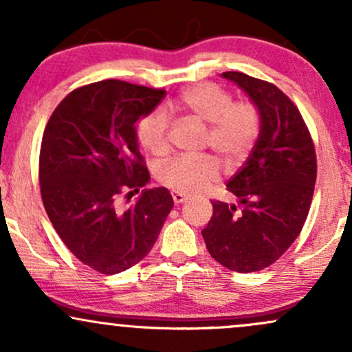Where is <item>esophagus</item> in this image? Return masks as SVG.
I'll list each match as a JSON object with an SVG mask.
<instances>
[{"mask_svg":"<svg viewBox=\"0 0 352 352\" xmlns=\"http://www.w3.org/2000/svg\"><path fill=\"white\" fill-rule=\"evenodd\" d=\"M172 199H173V204L179 205V204H184L185 200L188 199L187 195H184V193H179V192H172Z\"/></svg>","mask_w":352,"mask_h":352,"instance_id":"34e87169","label":"esophagus"}]
</instances>
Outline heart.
Returning a JSON list of instances; mask_svg holds the SVG:
<instances>
[{"mask_svg": "<svg viewBox=\"0 0 352 352\" xmlns=\"http://www.w3.org/2000/svg\"><path fill=\"white\" fill-rule=\"evenodd\" d=\"M179 106L208 125L207 145L227 167L241 164L256 144L261 114L250 100L233 102L232 92L213 82H199L179 96ZM137 139L147 152H168V116L162 107L152 109L137 124ZM164 187L179 193H197L218 177L217 162L210 157H173L155 172Z\"/></svg>", "mask_w": 352, "mask_h": 352, "instance_id": "obj_1", "label": "heart"}]
</instances>
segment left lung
Returning a JSON list of instances; mask_svg holds the SVG:
<instances>
[{"mask_svg": "<svg viewBox=\"0 0 352 352\" xmlns=\"http://www.w3.org/2000/svg\"><path fill=\"white\" fill-rule=\"evenodd\" d=\"M261 114V131L243 167L228 180L235 204L212 200L201 230L208 253L238 273L268 268L300 235L316 184V152L293 100L274 84L243 72H223Z\"/></svg>", "mask_w": 352, "mask_h": 352, "instance_id": "obj_1", "label": "left lung"}]
</instances>
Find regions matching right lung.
Returning <instances> with one entry per match:
<instances>
[{
	"label": "right lung",
	"mask_w": 352,
	"mask_h": 352,
	"mask_svg": "<svg viewBox=\"0 0 352 352\" xmlns=\"http://www.w3.org/2000/svg\"><path fill=\"white\" fill-rule=\"evenodd\" d=\"M165 98L164 89L106 79L69 92L47 120L39 152L44 208L71 253L102 274L125 272L147 256L173 207L151 180L135 122ZM125 195V197H127Z\"/></svg>",
	"instance_id": "obj_1"
}]
</instances>
